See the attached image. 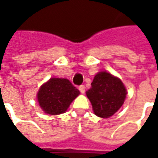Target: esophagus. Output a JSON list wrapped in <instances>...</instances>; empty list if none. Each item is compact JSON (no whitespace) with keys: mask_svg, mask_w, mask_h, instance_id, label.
<instances>
[{"mask_svg":"<svg viewBox=\"0 0 158 158\" xmlns=\"http://www.w3.org/2000/svg\"><path fill=\"white\" fill-rule=\"evenodd\" d=\"M79 90H80V92L81 94H84L85 93V86L84 85H81L79 87Z\"/></svg>","mask_w":158,"mask_h":158,"instance_id":"esophagus-1","label":"esophagus"}]
</instances>
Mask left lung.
<instances>
[{
	"mask_svg": "<svg viewBox=\"0 0 158 158\" xmlns=\"http://www.w3.org/2000/svg\"><path fill=\"white\" fill-rule=\"evenodd\" d=\"M95 115L109 118L121 107L127 96V90L118 78L106 71L99 72L87 92Z\"/></svg>",
	"mask_w": 158,
	"mask_h": 158,
	"instance_id": "8db88e82",
	"label": "left lung"
}]
</instances>
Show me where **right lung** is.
Segmentation results:
<instances>
[{"label":"right lung","instance_id":"right-lung-1","mask_svg":"<svg viewBox=\"0 0 158 158\" xmlns=\"http://www.w3.org/2000/svg\"><path fill=\"white\" fill-rule=\"evenodd\" d=\"M79 94L68 79L52 78L40 88L38 101L44 113L56 115L64 113Z\"/></svg>","mask_w":158,"mask_h":158}]
</instances>
